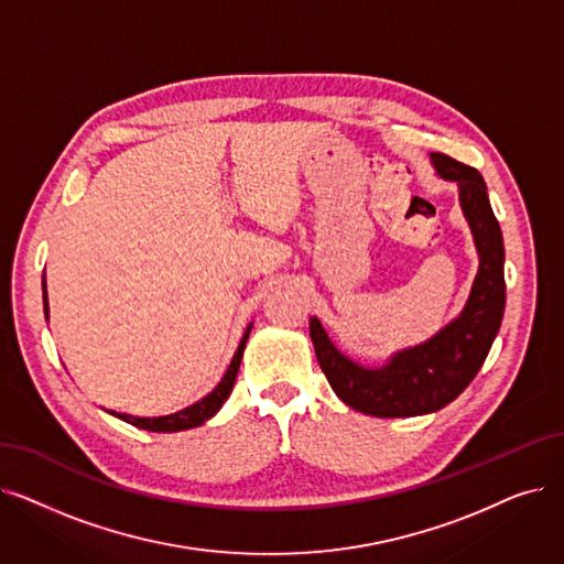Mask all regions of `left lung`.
<instances>
[{
	"label": "left lung",
	"instance_id": "obj_1",
	"mask_svg": "<svg viewBox=\"0 0 564 564\" xmlns=\"http://www.w3.org/2000/svg\"><path fill=\"white\" fill-rule=\"evenodd\" d=\"M440 180L458 186V203L470 226L479 267L463 311L420 346L403 348L380 366H364L343 355L323 323L308 321L321 369L336 397L371 417H417L452 403L479 373L505 315V243L475 167L431 152Z\"/></svg>",
	"mask_w": 564,
	"mask_h": 564
}]
</instances>
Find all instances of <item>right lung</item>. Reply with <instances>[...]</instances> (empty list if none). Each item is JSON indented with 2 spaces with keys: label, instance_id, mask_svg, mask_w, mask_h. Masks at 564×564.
Returning a JSON list of instances; mask_svg holds the SVG:
<instances>
[{
  "label": "right lung",
  "instance_id": "right-lung-1",
  "mask_svg": "<svg viewBox=\"0 0 564 564\" xmlns=\"http://www.w3.org/2000/svg\"><path fill=\"white\" fill-rule=\"evenodd\" d=\"M43 313H45V321L51 315V306H47V292H45V274H43ZM251 327L253 323L247 327V332H243L241 340H239V348L228 366L226 376L221 378V382H218L207 397H203L200 401H195L193 405L180 410V412H173V414H163V417H133V414H127V412H115L110 410V414H115L117 420L127 422L131 426H138V429H144V431H154V433H175V431H186V429H195L205 424L207 420H212L214 414L221 410V405L228 401L230 391H232V384H235V378H237V371H239V364H241V355H243V348H247V340H249V334H251Z\"/></svg>",
  "mask_w": 564,
  "mask_h": 564
}]
</instances>
